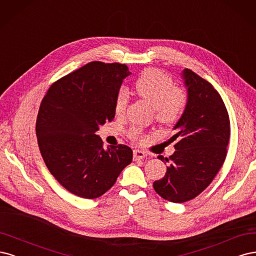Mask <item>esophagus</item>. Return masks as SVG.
<instances>
[{
    "mask_svg": "<svg viewBox=\"0 0 256 256\" xmlns=\"http://www.w3.org/2000/svg\"><path fill=\"white\" fill-rule=\"evenodd\" d=\"M148 156V154L142 150H134V160H144Z\"/></svg>",
    "mask_w": 256,
    "mask_h": 256,
    "instance_id": "obj_1",
    "label": "esophagus"
}]
</instances>
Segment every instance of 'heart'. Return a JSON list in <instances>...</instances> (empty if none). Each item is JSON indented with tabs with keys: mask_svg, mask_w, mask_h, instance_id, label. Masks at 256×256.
Here are the masks:
<instances>
[{
	"mask_svg": "<svg viewBox=\"0 0 256 256\" xmlns=\"http://www.w3.org/2000/svg\"><path fill=\"white\" fill-rule=\"evenodd\" d=\"M137 94L149 102L155 112V117L164 123H171L178 119L187 104L185 89L174 86L172 78L158 69H148L135 82ZM130 102L128 89L121 88L114 101V112L117 114H124ZM128 136L138 140L142 138V130L132 128Z\"/></svg>",
	"mask_w": 256,
	"mask_h": 256,
	"instance_id": "1",
	"label": "heart"
}]
</instances>
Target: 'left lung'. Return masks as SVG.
Returning <instances> with one entry per match:
<instances>
[{
	"mask_svg": "<svg viewBox=\"0 0 256 256\" xmlns=\"http://www.w3.org/2000/svg\"><path fill=\"white\" fill-rule=\"evenodd\" d=\"M187 104L171 140H178L176 152L162 180L153 187L164 200L183 203L199 196L208 187L226 158L230 118L217 90L194 71H183ZM158 158L164 160L162 155Z\"/></svg>",
	"mask_w": 256,
	"mask_h": 256,
	"instance_id": "8db88e82",
	"label": "left lung"
}]
</instances>
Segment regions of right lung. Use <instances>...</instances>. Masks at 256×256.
Segmentation results:
<instances>
[{"mask_svg":"<svg viewBox=\"0 0 256 256\" xmlns=\"http://www.w3.org/2000/svg\"><path fill=\"white\" fill-rule=\"evenodd\" d=\"M126 64L92 62L48 90L40 104L36 135L51 174L71 194L85 199L104 194L133 160L124 144L103 149L98 126L114 118V101Z\"/></svg>","mask_w":256,"mask_h":256,"instance_id":"1","label":"right lung"}]
</instances>
